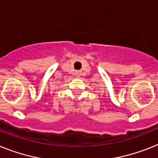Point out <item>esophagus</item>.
Listing matches in <instances>:
<instances>
[{
    "mask_svg": "<svg viewBox=\"0 0 158 158\" xmlns=\"http://www.w3.org/2000/svg\"><path fill=\"white\" fill-rule=\"evenodd\" d=\"M77 77L80 76V73H77Z\"/></svg>",
    "mask_w": 158,
    "mask_h": 158,
    "instance_id": "34e87169",
    "label": "esophagus"
}]
</instances>
